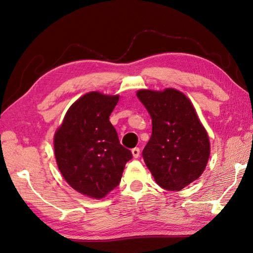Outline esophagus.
Here are the masks:
<instances>
[{
  "label": "esophagus",
  "mask_w": 253,
  "mask_h": 253,
  "mask_svg": "<svg viewBox=\"0 0 253 253\" xmlns=\"http://www.w3.org/2000/svg\"><path fill=\"white\" fill-rule=\"evenodd\" d=\"M132 154H133L134 158H138L139 155H140V150H139V148H134V149H132Z\"/></svg>",
  "instance_id": "esophagus-1"
}]
</instances>
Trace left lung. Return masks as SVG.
<instances>
[{
  "mask_svg": "<svg viewBox=\"0 0 253 253\" xmlns=\"http://www.w3.org/2000/svg\"><path fill=\"white\" fill-rule=\"evenodd\" d=\"M141 103L152 118V135L142 157L157 185L180 191L205 171L210 142L194 106L174 88L139 89Z\"/></svg>",
  "mask_w": 253,
  "mask_h": 253,
  "instance_id": "8db88e82",
  "label": "left lung"
}]
</instances>
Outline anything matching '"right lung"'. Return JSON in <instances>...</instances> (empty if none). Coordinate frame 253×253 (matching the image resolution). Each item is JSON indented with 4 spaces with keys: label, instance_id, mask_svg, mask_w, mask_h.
Listing matches in <instances>:
<instances>
[{
    "label": "right lung",
    "instance_id": "obj_1",
    "mask_svg": "<svg viewBox=\"0 0 253 253\" xmlns=\"http://www.w3.org/2000/svg\"><path fill=\"white\" fill-rule=\"evenodd\" d=\"M119 96L90 91L65 114L53 138L59 170L73 189L100 200L116 188L133 155L121 145L110 115Z\"/></svg>",
    "mask_w": 253,
    "mask_h": 253
}]
</instances>
